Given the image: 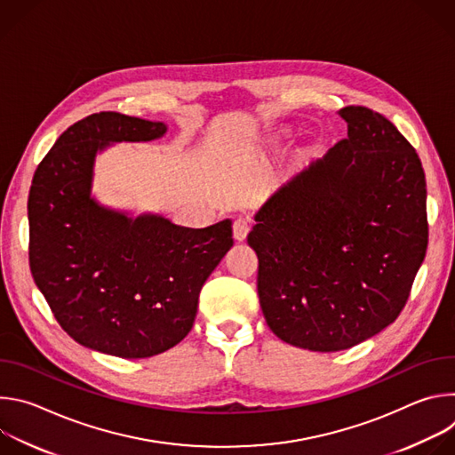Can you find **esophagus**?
Returning <instances> with one entry per match:
<instances>
[{"instance_id": "esophagus-1", "label": "esophagus", "mask_w": 455, "mask_h": 455, "mask_svg": "<svg viewBox=\"0 0 455 455\" xmlns=\"http://www.w3.org/2000/svg\"><path fill=\"white\" fill-rule=\"evenodd\" d=\"M232 230H234V237H235L237 241H244L246 235H248V232H250V220H246V218H237V220L234 221V225H232Z\"/></svg>"}]
</instances>
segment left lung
Instances as JSON below:
<instances>
[{
	"mask_svg": "<svg viewBox=\"0 0 455 455\" xmlns=\"http://www.w3.org/2000/svg\"><path fill=\"white\" fill-rule=\"evenodd\" d=\"M339 115L347 139L274 192L248 234L268 328L320 353L391 326L428 243L427 181L414 148L369 108Z\"/></svg>",
	"mask_w": 455,
	"mask_h": 455,
	"instance_id": "8db88e82",
	"label": "left lung"
}]
</instances>
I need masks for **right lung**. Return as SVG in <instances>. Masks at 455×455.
<instances>
[{
	"instance_id": "1",
	"label": "right lung",
	"mask_w": 455,
	"mask_h": 455,
	"mask_svg": "<svg viewBox=\"0 0 455 455\" xmlns=\"http://www.w3.org/2000/svg\"><path fill=\"white\" fill-rule=\"evenodd\" d=\"M165 133L164 122L93 113L55 140L32 180L34 281L60 328L99 353L149 358L181 342L205 281L234 244L230 220L188 228L106 207L92 194L97 155Z\"/></svg>"
}]
</instances>
